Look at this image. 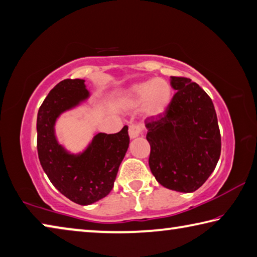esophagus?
<instances>
[{
  "label": "esophagus",
  "instance_id": "obj_1",
  "mask_svg": "<svg viewBox=\"0 0 257 257\" xmlns=\"http://www.w3.org/2000/svg\"><path fill=\"white\" fill-rule=\"evenodd\" d=\"M142 134V128L140 125H131L128 128V136L131 139L140 137Z\"/></svg>",
  "mask_w": 257,
  "mask_h": 257
}]
</instances>
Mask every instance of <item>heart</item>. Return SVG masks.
<instances>
[{"instance_id": "b5f03b06", "label": "heart", "mask_w": 257, "mask_h": 257, "mask_svg": "<svg viewBox=\"0 0 257 257\" xmlns=\"http://www.w3.org/2000/svg\"><path fill=\"white\" fill-rule=\"evenodd\" d=\"M172 89L166 81L153 78L133 84L118 99V104L125 110H134L141 106L147 118H156L163 115L170 106Z\"/></svg>"}]
</instances>
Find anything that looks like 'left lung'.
<instances>
[{"instance_id":"8db88e82","label":"left lung","mask_w":257,"mask_h":257,"mask_svg":"<svg viewBox=\"0 0 257 257\" xmlns=\"http://www.w3.org/2000/svg\"><path fill=\"white\" fill-rule=\"evenodd\" d=\"M176 90L163 115L146 120L151 173L163 187L193 192L215 170L221 134L212 99L190 78L171 76Z\"/></svg>"}]
</instances>
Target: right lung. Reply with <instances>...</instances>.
<instances>
[{
    "instance_id": "obj_1",
    "label": "right lung",
    "mask_w": 257,
    "mask_h": 257,
    "mask_svg": "<svg viewBox=\"0 0 257 257\" xmlns=\"http://www.w3.org/2000/svg\"><path fill=\"white\" fill-rule=\"evenodd\" d=\"M90 98L84 79H64L50 91L37 113L40 163L57 190L79 205H91L111 191L128 148V127L118 133H96L82 153L73 154L59 144L57 119Z\"/></svg>"
}]
</instances>
